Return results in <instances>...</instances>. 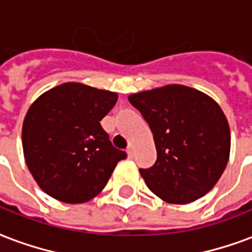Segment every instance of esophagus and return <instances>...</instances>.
<instances>
[{
  "label": "esophagus",
  "instance_id": "esophagus-1",
  "mask_svg": "<svg viewBox=\"0 0 252 252\" xmlns=\"http://www.w3.org/2000/svg\"><path fill=\"white\" fill-rule=\"evenodd\" d=\"M126 151H127V155H129V158H133V155H134V148H133V145H129Z\"/></svg>",
  "mask_w": 252,
  "mask_h": 252
}]
</instances>
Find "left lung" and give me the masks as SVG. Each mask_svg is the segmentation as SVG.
Here are the masks:
<instances>
[{
  "label": "left lung",
  "instance_id": "8db88e82",
  "mask_svg": "<svg viewBox=\"0 0 252 252\" xmlns=\"http://www.w3.org/2000/svg\"><path fill=\"white\" fill-rule=\"evenodd\" d=\"M154 133L158 158L140 169L144 181L164 202L187 204L204 196L226 167L230 131L220 105L182 85L129 96Z\"/></svg>",
  "mask_w": 252,
  "mask_h": 252
}]
</instances>
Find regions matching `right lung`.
Instances as JSON below:
<instances>
[{
    "label": "right lung",
    "instance_id": "right-lung-1",
    "mask_svg": "<svg viewBox=\"0 0 252 252\" xmlns=\"http://www.w3.org/2000/svg\"><path fill=\"white\" fill-rule=\"evenodd\" d=\"M114 92L63 83L38 97L24 118V159L43 192L64 203H85L107 185L116 149L100 121L115 105Z\"/></svg>",
    "mask_w": 252,
    "mask_h": 252
}]
</instances>
